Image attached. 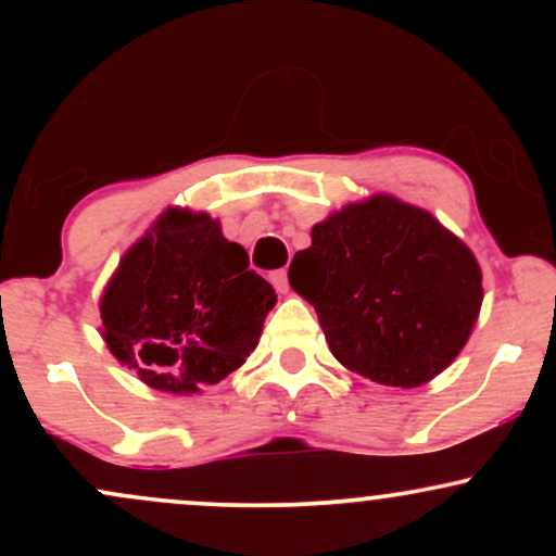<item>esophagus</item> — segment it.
Wrapping results in <instances>:
<instances>
[{
    "instance_id": "1",
    "label": "esophagus",
    "mask_w": 556,
    "mask_h": 556,
    "mask_svg": "<svg viewBox=\"0 0 556 556\" xmlns=\"http://www.w3.org/2000/svg\"><path fill=\"white\" fill-rule=\"evenodd\" d=\"M269 279H271L274 290H277V292H287V290H290V282H287V271H285V269L271 271Z\"/></svg>"
}]
</instances>
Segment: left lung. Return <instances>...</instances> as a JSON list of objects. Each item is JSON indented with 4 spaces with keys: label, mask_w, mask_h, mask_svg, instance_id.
Returning a JSON list of instances; mask_svg holds the SVG:
<instances>
[{
    "label": "left lung",
    "mask_w": 556,
    "mask_h": 556,
    "mask_svg": "<svg viewBox=\"0 0 556 556\" xmlns=\"http://www.w3.org/2000/svg\"><path fill=\"white\" fill-rule=\"evenodd\" d=\"M292 264V290L316 308L334 358L376 384L413 389L442 374L481 311L470 248L392 195L318 222Z\"/></svg>",
    "instance_id": "8db88e82"
}]
</instances>
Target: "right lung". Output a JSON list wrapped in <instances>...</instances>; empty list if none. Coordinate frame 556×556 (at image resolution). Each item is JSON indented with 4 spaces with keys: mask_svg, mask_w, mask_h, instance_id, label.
Returning a JSON list of instances; mask_svg holds the SVG:
<instances>
[{
    "mask_svg": "<svg viewBox=\"0 0 556 556\" xmlns=\"http://www.w3.org/2000/svg\"><path fill=\"white\" fill-rule=\"evenodd\" d=\"M274 303V287L219 222L167 208L106 285L101 334L143 384L195 394L245 363Z\"/></svg>",
    "mask_w": 556,
    "mask_h": 556,
    "instance_id": "right-lung-1",
    "label": "right lung"
}]
</instances>
